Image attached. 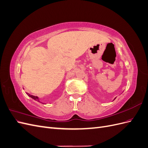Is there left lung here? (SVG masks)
<instances>
[{
    "mask_svg": "<svg viewBox=\"0 0 148 148\" xmlns=\"http://www.w3.org/2000/svg\"><path fill=\"white\" fill-rule=\"evenodd\" d=\"M115 99H116V97H115V99H114V100H115Z\"/></svg>",
    "mask_w": 148,
    "mask_h": 148,
    "instance_id": "1",
    "label": "left lung"
}]
</instances>
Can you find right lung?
Segmentation results:
<instances>
[{
  "label": "right lung",
  "instance_id": "right-lung-1",
  "mask_svg": "<svg viewBox=\"0 0 148 148\" xmlns=\"http://www.w3.org/2000/svg\"><path fill=\"white\" fill-rule=\"evenodd\" d=\"M26 94H27V95H28L29 97H31V98H32V99H34L35 101H38V102H40L39 97H38V96H33V95H31L30 94H29V93H28V92H26Z\"/></svg>",
  "mask_w": 148,
  "mask_h": 148
}]
</instances>
